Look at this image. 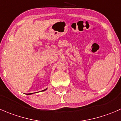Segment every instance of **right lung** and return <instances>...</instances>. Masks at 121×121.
Instances as JSON below:
<instances>
[{
  "label": "right lung",
  "mask_w": 121,
  "mask_h": 121,
  "mask_svg": "<svg viewBox=\"0 0 121 121\" xmlns=\"http://www.w3.org/2000/svg\"><path fill=\"white\" fill-rule=\"evenodd\" d=\"M47 90V89H44V90H43V91H44V90ZM32 93H29V94H28V95H31V94H32Z\"/></svg>",
  "instance_id": "add662e5"
}]
</instances>
